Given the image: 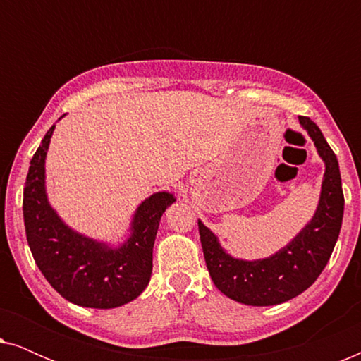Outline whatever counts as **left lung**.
<instances>
[{"label":"left lung","mask_w":361,"mask_h":361,"mask_svg":"<svg viewBox=\"0 0 361 361\" xmlns=\"http://www.w3.org/2000/svg\"><path fill=\"white\" fill-rule=\"evenodd\" d=\"M325 162L322 192L312 220L278 253L264 259L245 261L230 256L219 238L199 220L207 269L226 298L246 305H276L295 298L314 284L330 259L343 219V190L338 161L322 131L307 116H299Z\"/></svg>","instance_id":"obj_1"}]
</instances>
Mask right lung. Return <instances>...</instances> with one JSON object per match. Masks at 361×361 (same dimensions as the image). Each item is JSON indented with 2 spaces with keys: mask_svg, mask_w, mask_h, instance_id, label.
<instances>
[{
  "mask_svg": "<svg viewBox=\"0 0 361 361\" xmlns=\"http://www.w3.org/2000/svg\"><path fill=\"white\" fill-rule=\"evenodd\" d=\"M54 128L34 152L24 187L29 248L44 278L62 298L82 307H120L136 299L149 283L161 216L176 199L169 192H157L142 202L133 216L130 238L118 248L68 228L46 195V154Z\"/></svg>",
  "mask_w": 361,
  "mask_h": 361,
  "instance_id": "obj_1",
  "label": "right lung"
}]
</instances>
